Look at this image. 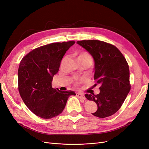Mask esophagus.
I'll use <instances>...</instances> for the list:
<instances>
[{"label":"esophagus","mask_w":149,"mask_h":149,"mask_svg":"<svg viewBox=\"0 0 149 149\" xmlns=\"http://www.w3.org/2000/svg\"><path fill=\"white\" fill-rule=\"evenodd\" d=\"M76 96H77L78 98H80V99H82V100H85L86 97L84 96V95L82 93H76Z\"/></svg>","instance_id":"34e87169"}]
</instances>
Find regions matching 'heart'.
I'll return each mask as SVG.
<instances>
[{
	"mask_svg": "<svg viewBox=\"0 0 149 149\" xmlns=\"http://www.w3.org/2000/svg\"><path fill=\"white\" fill-rule=\"evenodd\" d=\"M88 58V59H90V60H92V58H91V55H90L89 53H88L86 52H84V53H83L82 54H81V55L78 57V58Z\"/></svg>",
	"mask_w": 149,
	"mask_h": 149,
	"instance_id": "obj_1",
	"label": "heart"
}]
</instances>
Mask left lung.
Listing matches in <instances>:
<instances>
[{
    "mask_svg": "<svg viewBox=\"0 0 149 149\" xmlns=\"http://www.w3.org/2000/svg\"><path fill=\"white\" fill-rule=\"evenodd\" d=\"M77 43L91 55L94 61V79L100 84L97 94L85 97L97 106L94 116L104 118L115 114L130 89L129 68L125 58L115 46L100 40H81ZM96 85V84H94Z\"/></svg>",
    "mask_w": 149,
    "mask_h": 149,
    "instance_id": "obj_1",
    "label": "left lung"
}]
</instances>
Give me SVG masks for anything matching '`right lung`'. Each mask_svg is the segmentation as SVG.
Returning a JSON list of instances; mask_svg holds the SVG:
<instances>
[{"label": "right lung", "mask_w": 149, "mask_h": 149, "mask_svg": "<svg viewBox=\"0 0 149 149\" xmlns=\"http://www.w3.org/2000/svg\"><path fill=\"white\" fill-rule=\"evenodd\" d=\"M74 41L53 43L33 49L20 63L19 91L29 109L40 118L48 119L60 114L73 91L52 88L53 76L60 68L63 57Z\"/></svg>", "instance_id": "right-lung-1"}]
</instances>
